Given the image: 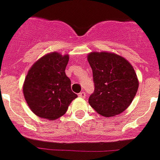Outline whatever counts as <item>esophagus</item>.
Returning <instances> with one entry per match:
<instances>
[{
    "label": "esophagus",
    "instance_id": "esophagus-1",
    "mask_svg": "<svg viewBox=\"0 0 160 160\" xmlns=\"http://www.w3.org/2000/svg\"><path fill=\"white\" fill-rule=\"evenodd\" d=\"M78 96L80 97V98H84L85 97H86V93H85L84 92H80V93L78 94Z\"/></svg>",
    "mask_w": 160,
    "mask_h": 160
}]
</instances>
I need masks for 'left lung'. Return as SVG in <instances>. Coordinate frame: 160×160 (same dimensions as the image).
Segmentation results:
<instances>
[{"mask_svg": "<svg viewBox=\"0 0 160 160\" xmlns=\"http://www.w3.org/2000/svg\"><path fill=\"white\" fill-rule=\"evenodd\" d=\"M88 61L93 73L95 91L89 97L91 107L104 117L125 111L137 94L139 81L133 67L119 55L92 52Z\"/></svg>", "mask_w": 160, "mask_h": 160, "instance_id": "8db88e82", "label": "left lung"}]
</instances>
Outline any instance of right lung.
<instances>
[{"instance_id":"1","label":"right lung","mask_w":160,"mask_h":160,"mask_svg":"<svg viewBox=\"0 0 160 160\" xmlns=\"http://www.w3.org/2000/svg\"><path fill=\"white\" fill-rule=\"evenodd\" d=\"M68 55L53 52L38 59L25 78L23 91L31 111L42 118L53 121L65 114L77 97L65 74Z\"/></svg>"}]
</instances>
